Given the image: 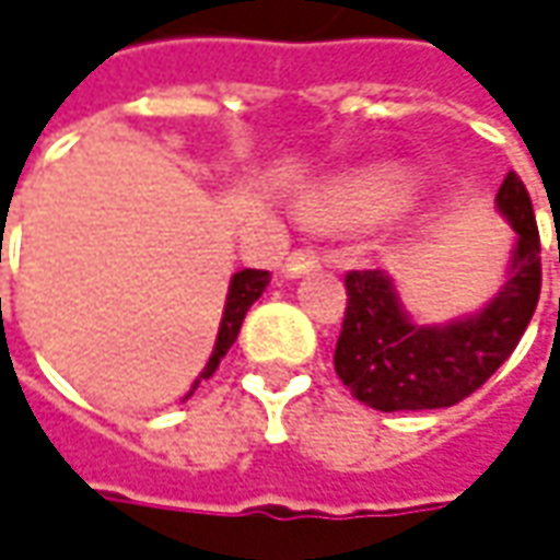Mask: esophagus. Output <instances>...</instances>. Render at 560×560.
Returning a JSON list of instances; mask_svg holds the SVG:
<instances>
[{
    "label": "esophagus",
    "mask_w": 560,
    "mask_h": 560,
    "mask_svg": "<svg viewBox=\"0 0 560 560\" xmlns=\"http://www.w3.org/2000/svg\"><path fill=\"white\" fill-rule=\"evenodd\" d=\"M318 266V254L310 248H296L291 250L288 257H284V266H281V272L288 276V279H296V276H303V272H310Z\"/></svg>",
    "instance_id": "34e87169"
}]
</instances>
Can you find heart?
<instances>
[{
	"label": "heart",
	"instance_id": "heart-1",
	"mask_svg": "<svg viewBox=\"0 0 560 560\" xmlns=\"http://www.w3.org/2000/svg\"><path fill=\"white\" fill-rule=\"evenodd\" d=\"M408 201V184L398 174H359L318 189L306 201V217L315 226L346 230L389 214Z\"/></svg>",
	"mask_w": 560,
	"mask_h": 560
}]
</instances>
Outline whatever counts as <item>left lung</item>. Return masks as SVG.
<instances>
[{
    "label": "left lung",
    "instance_id": "8db88e82",
    "mask_svg": "<svg viewBox=\"0 0 560 560\" xmlns=\"http://www.w3.org/2000/svg\"><path fill=\"white\" fill-rule=\"evenodd\" d=\"M500 211L518 232L512 276L503 291L471 318L423 328L413 325L386 272H346L343 328L334 368L343 386L374 410L451 408L481 389L530 325L542 288L534 205L515 171L497 192Z\"/></svg>",
    "mask_w": 560,
    "mask_h": 560
}]
</instances>
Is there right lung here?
Masks as SVG:
<instances>
[{"label":"right lung","instance_id":"right-lung-1","mask_svg":"<svg viewBox=\"0 0 560 560\" xmlns=\"http://www.w3.org/2000/svg\"><path fill=\"white\" fill-rule=\"evenodd\" d=\"M266 284H269V272H266V269H242V272L232 276L226 310H223V322H220V330H217L214 352H211V359L205 364V371H201L199 380H208V376L214 374L220 359H223V355L230 352V346L235 343V337H238V330H242V322H245V315H248L250 303L264 294ZM199 380H196V386H199ZM196 386L189 389V395L196 392Z\"/></svg>","mask_w":560,"mask_h":560}]
</instances>
